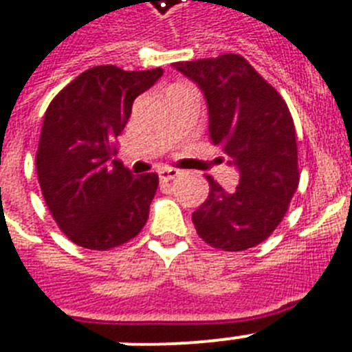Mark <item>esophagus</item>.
<instances>
[{"label": "esophagus", "mask_w": 352, "mask_h": 352, "mask_svg": "<svg viewBox=\"0 0 352 352\" xmlns=\"http://www.w3.org/2000/svg\"><path fill=\"white\" fill-rule=\"evenodd\" d=\"M179 175H181V171L175 170V168H161V170H159V179H161L162 182L173 181V179H177Z\"/></svg>", "instance_id": "34e87169"}]
</instances>
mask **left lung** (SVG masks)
<instances>
[{
    "label": "left lung",
    "mask_w": 352,
    "mask_h": 352,
    "mask_svg": "<svg viewBox=\"0 0 352 352\" xmlns=\"http://www.w3.org/2000/svg\"><path fill=\"white\" fill-rule=\"evenodd\" d=\"M173 68L201 87L211 141L241 171V184L231 191L206 175L210 195L191 215L197 233L221 251L255 248L282 222L298 188V150L289 108L239 54L179 61Z\"/></svg>",
    "instance_id": "8db88e82"
}]
</instances>
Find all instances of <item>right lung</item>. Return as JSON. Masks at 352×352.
<instances>
[{"mask_svg":"<svg viewBox=\"0 0 352 352\" xmlns=\"http://www.w3.org/2000/svg\"><path fill=\"white\" fill-rule=\"evenodd\" d=\"M161 76L162 68L128 72L99 65L48 104L36 151L37 179L54 221L74 244L108 251L146 224L159 177H133L113 157L135 97Z\"/></svg>","mask_w":352,"mask_h":352,"instance_id":"right-lung-1","label":"right lung"}]
</instances>
